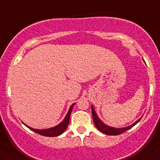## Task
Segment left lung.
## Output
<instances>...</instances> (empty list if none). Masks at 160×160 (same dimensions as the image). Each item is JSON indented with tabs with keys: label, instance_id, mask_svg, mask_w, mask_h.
I'll list each match as a JSON object with an SVG mask.
<instances>
[{
	"label": "left lung",
	"instance_id": "obj_1",
	"mask_svg": "<svg viewBox=\"0 0 160 160\" xmlns=\"http://www.w3.org/2000/svg\"><path fill=\"white\" fill-rule=\"evenodd\" d=\"M91 111H92V116H93V120H94V123L95 125V127L97 128V129L98 131H100L101 132L104 133V134H107V135H119V134H123V132L127 131L128 130H129L130 128H131L132 127H134V125L137 124L139 121L141 120V119H139L138 120L135 122L134 123H133L131 126L127 127L124 128H112V127H108L107 125L104 124L102 121H101L99 118L98 117L97 114H96L95 111L94 109V107L91 106Z\"/></svg>",
	"mask_w": 160,
	"mask_h": 160
}]
</instances>
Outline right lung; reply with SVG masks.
Here are the masks:
<instances>
[{
	"label": "right lung",
	"mask_w": 160,
	"mask_h": 160,
	"mask_svg": "<svg viewBox=\"0 0 160 160\" xmlns=\"http://www.w3.org/2000/svg\"><path fill=\"white\" fill-rule=\"evenodd\" d=\"M73 105L74 104H72V105L70 106L69 112H68L67 115H66V116L65 117L64 120H63L62 123H60L58 125H57L56 127H55V128H49V129H46V130H37V129H33V128H29V127L26 126H26L29 129L32 130V131H34V132L37 133V134H41V135L46 136V137H56V136L60 135V134H62L65 131H66L68 125H69V117H70L71 112H72V108H73Z\"/></svg>",
	"instance_id": "right-lung-1"
}]
</instances>
